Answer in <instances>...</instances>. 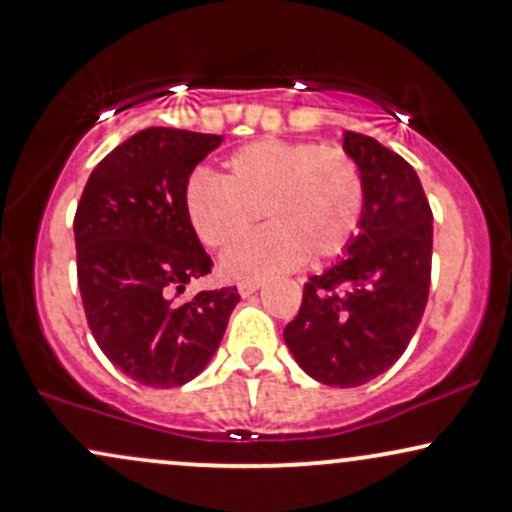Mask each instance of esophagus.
Segmentation results:
<instances>
[{
  "mask_svg": "<svg viewBox=\"0 0 512 512\" xmlns=\"http://www.w3.org/2000/svg\"><path fill=\"white\" fill-rule=\"evenodd\" d=\"M257 289H260V281H240L238 284V293L240 296H252V293H255Z\"/></svg>",
  "mask_w": 512,
  "mask_h": 512,
  "instance_id": "esophagus-1",
  "label": "esophagus"
}]
</instances>
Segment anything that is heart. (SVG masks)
<instances>
[{
  "mask_svg": "<svg viewBox=\"0 0 512 512\" xmlns=\"http://www.w3.org/2000/svg\"><path fill=\"white\" fill-rule=\"evenodd\" d=\"M366 185L354 156L339 146L260 139L228 158L226 175L197 168L185 209L207 248L235 243L262 213L270 226L221 257L228 279L260 281L289 272L310 255H342L361 226Z\"/></svg>",
  "mask_w": 512,
  "mask_h": 512,
  "instance_id": "obj_1",
  "label": "heart"
}]
</instances>
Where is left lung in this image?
Instances as JSON below:
<instances>
[{
  "label": "left lung",
  "mask_w": 512,
  "mask_h": 512,
  "mask_svg": "<svg viewBox=\"0 0 512 512\" xmlns=\"http://www.w3.org/2000/svg\"><path fill=\"white\" fill-rule=\"evenodd\" d=\"M366 185L361 231L346 257L303 286L284 339L310 378L366 385L404 354L428 303L433 214L416 170L373 137L344 132Z\"/></svg>",
  "instance_id": "obj_1"
}]
</instances>
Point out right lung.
Wrapping results in <instances>:
<instances>
[{
	"label": "right lung",
	"instance_id": "1",
	"mask_svg": "<svg viewBox=\"0 0 512 512\" xmlns=\"http://www.w3.org/2000/svg\"><path fill=\"white\" fill-rule=\"evenodd\" d=\"M219 134L149 127L93 168L74 216L76 276L93 339L137 383L180 387L219 349L236 286L175 303L211 272L185 209L187 178Z\"/></svg>",
	"mask_w": 512,
	"mask_h": 512
}]
</instances>
